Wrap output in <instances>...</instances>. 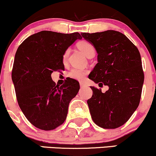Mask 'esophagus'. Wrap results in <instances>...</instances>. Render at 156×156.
<instances>
[{
	"instance_id": "1",
	"label": "esophagus",
	"mask_w": 156,
	"mask_h": 156,
	"mask_svg": "<svg viewBox=\"0 0 156 156\" xmlns=\"http://www.w3.org/2000/svg\"><path fill=\"white\" fill-rule=\"evenodd\" d=\"M80 87H81V88H82V87L84 86V85H85V83H83V82H80Z\"/></svg>"
}]
</instances>
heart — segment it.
<instances>
[{
  "label": "heart",
  "instance_id": "1",
  "mask_svg": "<svg viewBox=\"0 0 156 156\" xmlns=\"http://www.w3.org/2000/svg\"><path fill=\"white\" fill-rule=\"evenodd\" d=\"M77 47L79 48V49L83 52L87 57H89L91 54L95 53V49L94 48L93 44L88 41H80V42H78ZM69 53L70 49H67L66 51H65L62 56V60L64 62H65L67 61V59H68ZM87 73H88V71H85V70L80 69V68H73V69L68 73V76L72 79H74V80H82L85 77V76L87 74Z\"/></svg>",
  "mask_w": 156,
  "mask_h": 156
}]
</instances>
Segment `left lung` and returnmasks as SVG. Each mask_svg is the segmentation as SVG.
<instances>
[{
    "mask_svg": "<svg viewBox=\"0 0 156 156\" xmlns=\"http://www.w3.org/2000/svg\"><path fill=\"white\" fill-rule=\"evenodd\" d=\"M98 53V63L88 78L99 86H91V98L87 103L93 121L104 129H116L123 125L138 108L144 74L138 49L123 33L115 30L82 33Z\"/></svg>",
    "mask_w": 156,
    "mask_h": 156,
    "instance_id": "left-lung-1",
    "label": "left lung"
}]
</instances>
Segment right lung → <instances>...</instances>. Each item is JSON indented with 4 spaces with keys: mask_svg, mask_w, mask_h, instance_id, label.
<instances>
[{
    "mask_svg": "<svg viewBox=\"0 0 156 156\" xmlns=\"http://www.w3.org/2000/svg\"><path fill=\"white\" fill-rule=\"evenodd\" d=\"M81 38L79 33L44 30L27 38L16 51L12 80L18 103L27 119L40 129L53 130L62 124L70 102L80 90L78 82L71 78L56 85L51 73L64 71L65 51Z\"/></svg>",
    "mask_w": 156,
    "mask_h": 156,
    "instance_id": "add662e5",
    "label": "right lung"
}]
</instances>
